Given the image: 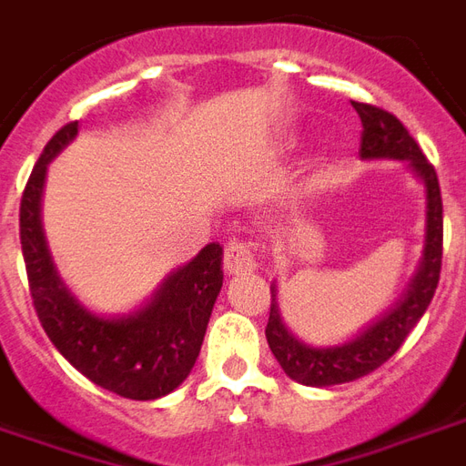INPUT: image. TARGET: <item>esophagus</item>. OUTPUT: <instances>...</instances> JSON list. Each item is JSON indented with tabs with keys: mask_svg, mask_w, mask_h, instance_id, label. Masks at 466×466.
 Segmentation results:
<instances>
[{
	"mask_svg": "<svg viewBox=\"0 0 466 466\" xmlns=\"http://www.w3.org/2000/svg\"><path fill=\"white\" fill-rule=\"evenodd\" d=\"M223 265L230 275H246L255 270V255L250 243L246 240H228V246L223 250Z\"/></svg>",
	"mask_w": 466,
	"mask_h": 466,
	"instance_id": "esophagus-1",
	"label": "esophagus"
}]
</instances>
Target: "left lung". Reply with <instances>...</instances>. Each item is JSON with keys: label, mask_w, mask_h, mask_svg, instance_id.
<instances>
[{"label": "left lung", "mask_w": 466, "mask_h": 466, "mask_svg": "<svg viewBox=\"0 0 466 466\" xmlns=\"http://www.w3.org/2000/svg\"><path fill=\"white\" fill-rule=\"evenodd\" d=\"M351 105L363 125L361 149H359L363 159L410 162V169L425 184V194H428L425 250H422V260H420L415 278L410 279L408 292L395 302L393 309L363 329L359 337L339 346L317 349V346H307L304 341H299L282 324L278 289L275 285L270 287V319L265 327L270 351L275 353V359L289 379L312 388L349 383V380L363 379L370 370L383 366L403 346L405 337L415 329L420 317L430 307L432 297H435L437 282H440V268H442V196H440L435 167L425 159L418 142L410 137V132L403 127V122L395 115L369 103L351 100Z\"/></svg>", "instance_id": "obj_1"}]
</instances>
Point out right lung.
<instances>
[{
  "label": "right lung",
  "mask_w": 466,
  "mask_h": 466,
  "mask_svg": "<svg viewBox=\"0 0 466 466\" xmlns=\"http://www.w3.org/2000/svg\"><path fill=\"white\" fill-rule=\"evenodd\" d=\"M76 135L78 122H68L48 139L21 196L19 238L34 309L63 359L86 379L129 400H157L179 388L198 359L223 285V248L206 246L137 312L100 317L86 309L58 278L41 228L46 167Z\"/></svg>",
  "instance_id": "add662e5"
}]
</instances>
